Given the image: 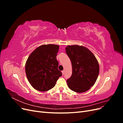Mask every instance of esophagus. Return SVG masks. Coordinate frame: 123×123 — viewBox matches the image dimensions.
Returning <instances> with one entry per match:
<instances>
[{"label": "esophagus", "instance_id": "obj_1", "mask_svg": "<svg viewBox=\"0 0 123 123\" xmlns=\"http://www.w3.org/2000/svg\"><path fill=\"white\" fill-rule=\"evenodd\" d=\"M64 73H65V71H64V70L62 71V75H64Z\"/></svg>", "mask_w": 123, "mask_h": 123}]
</instances>
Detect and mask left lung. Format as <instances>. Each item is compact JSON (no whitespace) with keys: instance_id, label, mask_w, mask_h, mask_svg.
I'll list each match as a JSON object with an SVG mask.
<instances>
[{"instance_id":"1","label":"left lung","mask_w":123,"mask_h":123,"mask_svg":"<svg viewBox=\"0 0 123 123\" xmlns=\"http://www.w3.org/2000/svg\"><path fill=\"white\" fill-rule=\"evenodd\" d=\"M66 52L72 63V75L67 80L68 87L77 92L89 90L96 82L99 71L98 61L87 48L79 45L68 46Z\"/></svg>"}]
</instances>
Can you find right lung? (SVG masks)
<instances>
[{"instance_id": "obj_1", "label": "right lung", "mask_w": 123, "mask_h": 123, "mask_svg": "<svg viewBox=\"0 0 123 123\" xmlns=\"http://www.w3.org/2000/svg\"><path fill=\"white\" fill-rule=\"evenodd\" d=\"M56 44H43L33 51L25 65L28 81L36 90L44 92L53 88L62 73L58 69Z\"/></svg>"}]
</instances>
